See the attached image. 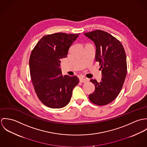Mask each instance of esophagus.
<instances>
[{
  "label": "esophagus",
  "mask_w": 147,
  "mask_h": 147,
  "mask_svg": "<svg viewBox=\"0 0 147 147\" xmlns=\"http://www.w3.org/2000/svg\"><path fill=\"white\" fill-rule=\"evenodd\" d=\"M80 82H82V83H86V82H88V81H89V80H88V79H85V78H81L80 79Z\"/></svg>",
  "instance_id": "esophagus-1"
}]
</instances>
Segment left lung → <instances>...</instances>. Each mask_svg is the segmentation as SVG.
Masks as SVG:
<instances>
[{
  "instance_id": "obj_1",
  "label": "left lung",
  "mask_w": 147,
  "mask_h": 147,
  "mask_svg": "<svg viewBox=\"0 0 147 147\" xmlns=\"http://www.w3.org/2000/svg\"><path fill=\"white\" fill-rule=\"evenodd\" d=\"M84 34L96 45L95 59L100 63L102 75L100 83L90 79L95 90L89 98L95 105L109 104L117 97L126 79L125 50L121 42L105 31L96 30Z\"/></svg>"
}]
</instances>
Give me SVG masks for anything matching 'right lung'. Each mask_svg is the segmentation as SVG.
Returning <instances> with one entry per match:
<instances>
[{
	"label": "right lung",
	"mask_w": 147,
	"mask_h": 147,
	"mask_svg": "<svg viewBox=\"0 0 147 147\" xmlns=\"http://www.w3.org/2000/svg\"><path fill=\"white\" fill-rule=\"evenodd\" d=\"M79 35L64 33L46 35L32 51L29 59L32 82L39 100L49 107L65 106L79 82L76 76H63L59 68L60 59L67 57L69 47Z\"/></svg>",
	"instance_id": "right-lung-1"
}]
</instances>
